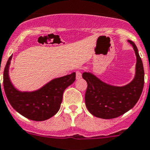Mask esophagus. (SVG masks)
Returning <instances> with one entry per match:
<instances>
[{
	"label": "esophagus",
	"mask_w": 150,
	"mask_h": 150,
	"mask_svg": "<svg viewBox=\"0 0 150 150\" xmlns=\"http://www.w3.org/2000/svg\"><path fill=\"white\" fill-rule=\"evenodd\" d=\"M81 77H82V74H81V71H76V79H80L81 78Z\"/></svg>",
	"instance_id": "esophagus-1"
}]
</instances>
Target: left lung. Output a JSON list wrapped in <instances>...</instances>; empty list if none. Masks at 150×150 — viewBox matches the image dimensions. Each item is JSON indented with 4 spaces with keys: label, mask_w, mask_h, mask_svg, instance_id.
Segmentation results:
<instances>
[{
    "label": "left lung",
    "mask_w": 150,
    "mask_h": 150,
    "mask_svg": "<svg viewBox=\"0 0 150 150\" xmlns=\"http://www.w3.org/2000/svg\"><path fill=\"white\" fill-rule=\"evenodd\" d=\"M128 42L133 45L136 56V75L130 83L122 87L114 86L90 72L83 73V78L87 82L86 105L94 117L105 120L117 118L133 108L140 98L144 84L143 63L135 43Z\"/></svg>",
    "instance_id": "obj_1"
}]
</instances>
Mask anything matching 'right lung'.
<instances>
[{"label":"right lung","mask_w":150,"mask_h":150,"mask_svg":"<svg viewBox=\"0 0 150 150\" xmlns=\"http://www.w3.org/2000/svg\"><path fill=\"white\" fill-rule=\"evenodd\" d=\"M11 57H9L4 69V88L13 108L33 121H44L53 117L60 108L64 90L75 81V72L53 79L37 91L21 92L13 86L8 78Z\"/></svg>","instance_id":"right-lung-1"}]
</instances>
